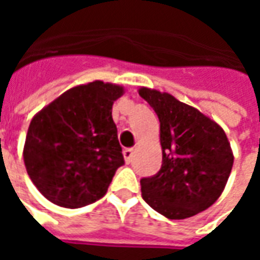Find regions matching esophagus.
Instances as JSON below:
<instances>
[{
	"label": "esophagus",
	"mask_w": 260,
	"mask_h": 260,
	"mask_svg": "<svg viewBox=\"0 0 260 260\" xmlns=\"http://www.w3.org/2000/svg\"><path fill=\"white\" fill-rule=\"evenodd\" d=\"M122 154H124L125 163H131L132 161V156H134V149H124Z\"/></svg>",
	"instance_id": "obj_1"
}]
</instances>
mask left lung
<instances>
[{
    "label": "left lung",
    "mask_w": 260,
    "mask_h": 260,
    "mask_svg": "<svg viewBox=\"0 0 260 260\" xmlns=\"http://www.w3.org/2000/svg\"><path fill=\"white\" fill-rule=\"evenodd\" d=\"M160 121L161 169L142 178V198L170 220L206 210L223 193L234 163L227 135L198 108L156 89L141 87Z\"/></svg>",
    "instance_id": "1"
}]
</instances>
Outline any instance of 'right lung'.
Wrapping results in <instances>:
<instances>
[{
	"instance_id": "obj_1",
	"label": "right lung",
	"mask_w": 260,
	"mask_h": 260,
	"mask_svg": "<svg viewBox=\"0 0 260 260\" xmlns=\"http://www.w3.org/2000/svg\"><path fill=\"white\" fill-rule=\"evenodd\" d=\"M124 91L102 80L78 85L31 118L23 161L31 182L51 203L76 209L106 195L124 164L111 115Z\"/></svg>"
}]
</instances>
